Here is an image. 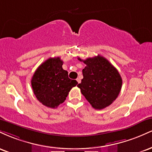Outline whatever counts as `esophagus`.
Wrapping results in <instances>:
<instances>
[{
    "label": "esophagus",
    "instance_id": "esophagus-1",
    "mask_svg": "<svg viewBox=\"0 0 152 152\" xmlns=\"http://www.w3.org/2000/svg\"><path fill=\"white\" fill-rule=\"evenodd\" d=\"M76 81H77V82H78V83H81V80H80V78H76Z\"/></svg>",
    "mask_w": 152,
    "mask_h": 152
}]
</instances>
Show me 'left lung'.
<instances>
[{
	"instance_id": "left-lung-1",
	"label": "left lung",
	"mask_w": 152,
	"mask_h": 152,
	"mask_svg": "<svg viewBox=\"0 0 152 152\" xmlns=\"http://www.w3.org/2000/svg\"><path fill=\"white\" fill-rule=\"evenodd\" d=\"M83 79L78 84L81 94L94 109L101 110L111 105L121 91L122 79L117 69L107 59L98 55L86 60Z\"/></svg>"
}]
</instances>
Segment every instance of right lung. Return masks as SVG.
I'll use <instances>...</instances> for the list:
<instances>
[{
	"label": "right lung",
	"mask_w": 152,
	"mask_h": 152,
	"mask_svg": "<svg viewBox=\"0 0 152 152\" xmlns=\"http://www.w3.org/2000/svg\"><path fill=\"white\" fill-rule=\"evenodd\" d=\"M63 63L59 57L47 59L38 66L31 79L35 96L47 107H58L78 83L69 78L68 71L62 68Z\"/></svg>",
	"instance_id": "obj_1"
}]
</instances>
